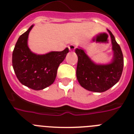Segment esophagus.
<instances>
[{
  "instance_id": "obj_1",
  "label": "esophagus",
  "mask_w": 134,
  "mask_h": 134,
  "mask_svg": "<svg viewBox=\"0 0 134 134\" xmlns=\"http://www.w3.org/2000/svg\"><path fill=\"white\" fill-rule=\"evenodd\" d=\"M75 48H76L75 46H74V45H72V44L70 45V46H68V48H69L70 51H71V52H73V51L75 49Z\"/></svg>"
}]
</instances>
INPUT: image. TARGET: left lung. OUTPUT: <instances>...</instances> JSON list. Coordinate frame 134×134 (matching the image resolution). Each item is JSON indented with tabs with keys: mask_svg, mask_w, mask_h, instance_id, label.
I'll return each mask as SVG.
<instances>
[{
	"mask_svg": "<svg viewBox=\"0 0 134 134\" xmlns=\"http://www.w3.org/2000/svg\"><path fill=\"white\" fill-rule=\"evenodd\" d=\"M114 52L113 62L107 65H97L88 58L83 49L76 48L78 56L76 77L85 89L97 93L107 91L119 80L124 68V56L114 35L108 30Z\"/></svg>",
	"mask_w": 134,
	"mask_h": 134,
	"instance_id": "1",
	"label": "left lung"
}]
</instances>
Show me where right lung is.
Segmentation results:
<instances>
[{"instance_id": "obj_1", "label": "right lung", "mask_w": 134, "mask_h": 134, "mask_svg": "<svg viewBox=\"0 0 134 134\" xmlns=\"http://www.w3.org/2000/svg\"><path fill=\"white\" fill-rule=\"evenodd\" d=\"M34 25L19 37L13 52L12 63L14 71L22 85L39 91L53 84L59 65L66 58L69 49L52 52L45 55L32 53L27 46L29 32Z\"/></svg>"}]
</instances>
